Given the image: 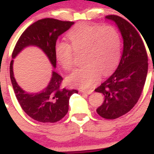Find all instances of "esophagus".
Masks as SVG:
<instances>
[{
  "instance_id": "obj_1",
  "label": "esophagus",
  "mask_w": 154,
  "mask_h": 154,
  "mask_svg": "<svg viewBox=\"0 0 154 154\" xmlns=\"http://www.w3.org/2000/svg\"><path fill=\"white\" fill-rule=\"evenodd\" d=\"M81 91H82L83 93H85V94H91L92 92H93V90H82Z\"/></svg>"
}]
</instances>
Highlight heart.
<instances>
[{"instance_id": "b5f03b06", "label": "heart", "mask_w": 154, "mask_h": 154, "mask_svg": "<svg viewBox=\"0 0 154 154\" xmlns=\"http://www.w3.org/2000/svg\"><path fill=\"white\" fill-rule=\"evenodd\" d=\"M69 44L58 42L55 47L57 60L65 70L73 67V53L82 52L85 64L69 76V81L82 88L91 86L99 72L107 73L119 60L121 40L115 28L83 24L73 28L66 35Z\"/></svg>"}]
</instances>
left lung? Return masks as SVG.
<instances>
[{
	"instance_id": "8db88e82",
	"label": "left lung",
	"mask_w": 154,
	"mask_h": 154,
	"mask_svg": "<svg viewBox=\"0 0 154 154\" xmlns=\"http://www.w3.org/2000/svg\"><path fill=\"white\" fill-rule=\"evenodd\" d=\"M105 18L114 21L121 32L123 51L116 71L94 91L105 97L97 114L115 119L129 112L138 101L147 75L148 57L141 36L129 21L113 14Z\"/></svg>"
}]
</instances>
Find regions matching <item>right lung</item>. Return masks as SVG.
<instances>
[{"label": "right lung", "instance_id": "add662e5", "mask_svg": "<svg viewBox=\"0 0 154 154\" xmlns=\"http://www.w3.org/2000/svg\"><path fill=\"white\" fill-rule=\"evenodd\" d=\"M73 21H64L54 18H43L35 21L21 34L12 53V58L24 48L35 45L47 56L53 67L57 65L55 54L58 37L67 31ZM13 62L10 63V77L14 94L24 112L32 119L40 122H57L66 116L69 109V100L77 90H69L62 87L63 77L53 71L51 80L45 89L38 93L25 91L17 84L13 72Z\"/></svg>", "mask_w": 154, "mask_h": 154}]
</instances>
